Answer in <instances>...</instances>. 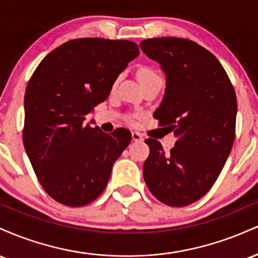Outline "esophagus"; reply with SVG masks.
<instances>
[{
  "instance_id": "obj_1",
  "label": "esophagus",
  "mask_w": 258,
  "mask_h": 258,
  "mask_svg": "<svg viewBox=\"0 0 258 258\" xmlns=\"http://www.w3.org/2000/svg\"><path fill=\"white\" fill-rule=\"evenodd\" d=\"M132 139L135 142H143V137L138 132H132Z\"/></svg>"
}]
</instances>
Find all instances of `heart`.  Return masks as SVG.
<instances>
[{
	"mask_svg": "<svg viewBox=\"0 0 258 258\" xmlns=\"http://www.w3.org/2000/svg\"><path fill=\"white\" fill-rule=\"evenodd\" d=\"M138 79L141 84H144V82L152 81V80H155V79H161V78H160L158 74L154 72L153 69H150V68H141V69L138 70Z\"/></svg>",
	"mask_w": 258,
	"mask_h": 258,
	"instance_id": "heart-1",
	"label": "heart"
}]
</instances>
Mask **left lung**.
Returning <instances> with one entry per match:
<instances>
[{"instance_id":"left-lung-1","label":"left lung","mask_w":258,"mask_h":258,"mask_svg":"<svg viewBox=\"0 0 258 258\" xmlns=\"http://www.w3.org/2000/svg\"><path fill=\"white\" fill-rule=\"evenodd\" d=\"M139 47L166 76L154 117L177 138L168 154L156 139H146L150 154L144 180L161 203L186 206L211 189L229 156L235 138V92L218 59L193 41L148 38Z\"/></svg>"}]
</instances>
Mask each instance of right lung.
Instances as JSON below:
<instances>
[{
  "label": "right lung",
  "mask_w": 258,
  "mask_h": 258,
  "mask_svg": "<svg viewBox=\"0 0 258 258\" xmlns=\"http://www.w3.org/2000/svg\"><path fill=\"white\" fill-rule=\"evenodd\" d=\"M138 54L131 41L78 38L53 49L32 74L23 142L41 185L58 203L79 207L96 200L131 142L128 130L108 135L84 121Z\"/></svg>",
  "instance_id": "add662e5"
}]
</instances>
